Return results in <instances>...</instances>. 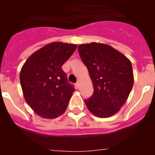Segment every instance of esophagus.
<instances>
[{
	"label": "esophagus",
	"mask_w": 155,
	"mask_h": 155,
	"mask_svg": "<svg viewBox=\"0 0 155 155\" xmlns=\"http://www.w3.org/2000/svg\"><path fill=\"white\" fill-rule=\"evenodd\" d=\"M75 86H76L77 88H79V86H80V83H79V82H77L76 84H75Z\"/></svg>",
	"instance_id": "obj_1"
}]
</instances>
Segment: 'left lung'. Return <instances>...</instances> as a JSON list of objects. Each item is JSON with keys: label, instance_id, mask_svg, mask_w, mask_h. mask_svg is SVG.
Segmentation results:
<instances>
[{"label": "left lung", "instance_id": "1", "mask_svg": "<svg viewBox=\"0 0 155 155\" xmlns=\"http://www.w3.org/2000/svg\"><path fill=\"white\" fill-rule=\"evenodd\" d=\"M78 52L94 87L92 96L84 100L86 106L97 117L113 116L127 102L134 85L130 61L104 43L79 45Z\"/></svg>", "mask_w": 155, "mask_h": 155}]
</instances>
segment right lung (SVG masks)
I'll return each mask as SVG.
<instances>
[{"mask_svg":"<svg viewBox=\"0 0 155 155\" xmlns=\"http://www.w3.org/2000/svg\"><path fill=\"white\" fill-rule=\"evenodd\" d=\"M77 46L51 42L32 53L23 64L20 82L25 99L42 118H57L68 107L74 88L68 81L62 66Z\"/></svg>","mask_w":155,"mask_h":155,"instance_id":"add662e5","label":"right lung"}]
</instances>
